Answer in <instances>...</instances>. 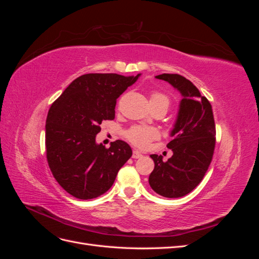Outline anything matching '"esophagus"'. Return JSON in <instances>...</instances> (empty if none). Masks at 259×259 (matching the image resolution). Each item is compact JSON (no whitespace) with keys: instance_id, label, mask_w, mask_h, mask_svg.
I'll list each match as a JSON object with an SVG mask.
<instances>
[{"instance_id":"esophagus-1","label":"esophagus","mask_w":259,"mask_h":259,"mask_svg":"<svg viewBox=\"0 0 259 259\" xmlns=\"http://www.w3.org/2000/svg\"><path fill=\"white\" fill-rule=\"evenodd\" d=\"M142 156H143V154L140 153L139 151H137V150L133 151V155H132L133 159H139V158H142Z\"/></svg>"}]
</instances>
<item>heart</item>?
<instances>
[{
  "label": "heart",
  "mask_w": 259,
  "mask_h": 259,
  "mask_svg": "<svg viewBox=\"0 0 259 259\" xmlns=\"http://www.w3.org/2000/svg\"><path fill=\"white\" fill-rule=\"evenodd\" d=\"M150 104L152 108L162 107L168 109L170 105V98L162 92H152L150 95ZM127 140L134 146L139 148H146L150 144L151 140L159 136V133L154 127L145 126V125H135L125 133Z\"/></svg>",
  "instance_id": "1"
}]
</instances>
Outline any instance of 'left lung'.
<instances>
[{
    "instance_id": "1",
    "label": "left lung",
    "mask_w": 259,
    "mask_h": 259,
    "mask_svg": "<svg viewBox=\"0 0 259 259\" xmlns=\"http://www.w3.org/2000/svg\"><path fill=\"white\" fill-rule=\"evenodd\" d=\"M155 77L168 82L183 98L170 132L173 139L167 144L173 155L166 162L162 155H150L154 169L149 185L162 197L180 198L201 183L213 159L216 143L213 110L206 97L183 75L163 73Z\"/></svg>"
}]
</instances>
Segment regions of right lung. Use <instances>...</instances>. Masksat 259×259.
Here are the masks:
<instances>
[{
    "instance_id": "1",
    "label": "right lung",
    "mask_w": 259,
    "mask_h": 259,
    "mask_svg": "<svg viewBox=\"0 0 259 259\" xmlns=\"http://www.w3.org/2000/svg\"><path fill=\"white\" fill-rule=\"evenodd\" d=\"M140 74H83L50 108L45 125L46 158L53 176L72 197L91 200L110 189L132 156L123 140L110 148L96 143L100 124L115 116L116 99Z\"/></svg>"
}]
</instances>
